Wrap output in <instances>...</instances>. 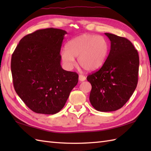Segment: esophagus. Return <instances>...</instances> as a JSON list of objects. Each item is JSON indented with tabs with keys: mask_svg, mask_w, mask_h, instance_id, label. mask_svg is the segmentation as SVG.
I'll return each instance as SVG.
<instances>
[{
	"mask_svg": "<svg viewBox=\"0 0 151 151\" xmlns=\"http://www.w3.org/2000/svg\"><path fill=\"white\" fill-rule=\"evenodd\" d=\"M78 79H79V81H81V82H83V81H86V78L85 77V76H84V75H79V76H78Z\"/></svg>",
	"mask_w": 151,
	"mask_h": 151,
	"instance_id": "1",
	"label": "esophagus"
}]
</instances>
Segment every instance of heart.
<instances>
[{
  "label": "heart",
  "mask_w": 151,
  "mask_h": 151,
  "mask_svg": "<svg viewBox=\"0 0 151 151\" xmlns=\"http://www.w3.org/2000/svg\"><path fill=\"white\" fill-rule=\"evenodd\" d=\"M109 53V45L104 37L84 34L70 40L66 49L61 52V59L66 69L70 70L78 63L88 71L100 69L104 65Z\"/></svg>",
  "instance_id": "heart-1"
}]
</instances>
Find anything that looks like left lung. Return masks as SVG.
<instances>
[{
	"mask_svg": "<svg viewBox=\"0 0 151 151\" xmlns=\"http://www.w3.org/2000/svg\"><path fill=\"white\" fill-rule=\"evenodd\" d=\"M110 40V53L104 65L87 76L91 84L89 101L95 110L112 111L122 108L135 91L139 60L127 38L105 33Z\"/></svg>",
	"mask_w": 151,
	"mask_h": 151,
	"instance_id": "left-lung-1",
	"label": "left lung"
}]
</instances>
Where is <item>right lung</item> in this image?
Wrapping results in <instances>:
<instances>
[{
  "mask_svg": "<svg viewBox=\"0 0 151 151\" xmlns=\"http://www.w3.org/2000/svg\"><path fill=\"white\" fill-rule=\"evenodd\" d=\"M66 34L53 28L36 30L22 37L12 54L15 90L36 113L59 112L78 83V74L63 70L60 64V50Z\"/></svg>",
  "mask_w": 151,
  "mask_h": 151,
  "instance_id": "add662e5",
  "label": "right lung"
}]
</instances>
